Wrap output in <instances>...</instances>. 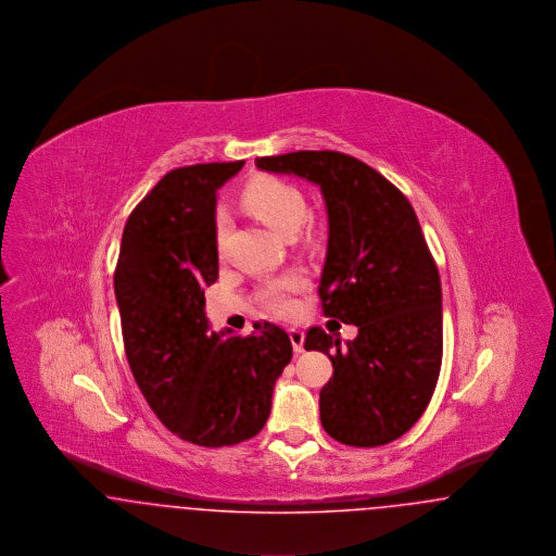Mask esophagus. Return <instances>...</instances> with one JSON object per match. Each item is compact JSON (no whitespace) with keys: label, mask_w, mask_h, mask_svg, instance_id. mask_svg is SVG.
I'll use <instances>...</instances> for the list:
<instances>
[{"label":"esophagus","mask_w":556,"mask_h":556,"mask_svg":"<svg viewBox=\"0 0 556 556\" xmlns=\"http://www.w3.org/2000/svg\"><path fill=\"white\" fill-rule=\"evenodd\" d=\"M304 331H300V329H290V340L291 345H293V352L295 354H300V352H304Z\"/></svg>","instance_id":"1"}]
</instances>
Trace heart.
I'll use <instances>...</instances> for the list:
<instances>
[{"label":"heart","instance_id":"b5f03b06","mask_svg":"<svg viewBox=\"0 0 556 556\" xmlns=\"http://www.w3.org/2000/svg\"><path fill=\"white\" fill-rule=\"evenodd\" d=\"M239 202L245 211L261 218L270 229H275L283 238H293L306 220L308 204L304 193L295 186L279 177L261 175L248 181L239 193ZM229 236V220L227 216L216 218L214 239L216 248L223 250ZM300 286V277L290 275L277 283H273L266 291V304L277 313H288L291 308L290 291Z\"/></svg>","mask_w":556,"mask_h":556}]
</instances>
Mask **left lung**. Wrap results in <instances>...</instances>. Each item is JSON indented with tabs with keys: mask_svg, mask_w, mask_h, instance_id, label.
<instances>
[{
	"mask_svg": "<svg viewBox=\"0 0 556 556\" xmlns=\"http://www.w3.org/2000/svg\"><path fill=\"white\" fill-rule=\"evenodd\" d=\"M258 170L320 189L327 252L318 295L327 317L358 327L352 342L313 327L306 350L329 356L325 431L348 446L394 442L424 415L442 367V286L410 202L365 162L340 152L256 160Z\"/></svg>",
	"mask_w": 556,
	"mask_h": 556,
	"instance_id": "8db88e82",
	"label": "left lung"
}]
</instances>
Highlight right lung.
<instances>
[{"label": "right lung", "mask_w": 556, "mask_h": 556, "mask_svg": "<svg viewBox=\"0 0 556 556\" xmlns=\"http://www.w3.org/2000/svg\"><path fill=\"white\" fill-rule=\"evenodd\" d=\"M239 162L170 170L131 212L114 293L132 377L162 425L218 448L254 438L291 361L290 336L258 323L241 338L211 331L204 290L218 279L216 191Z\"/></svg>", "instance_id": "add662e5"}]
</instances>
